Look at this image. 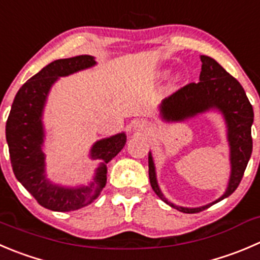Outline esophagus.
<instances>
[{"label":"esophagus","mask_w":260,"mask_h":260,"mask_svg":"<svg viewBox=\"0 0 260 260\" xmlns=\"http://www.w3.org/2000/svg\"><path fill=\"white\" fill-rule=\"evenodd\" d=\"M136 127H137L138 129H143V127H145V124H143V123H138V124L136 125Z\"/></svg>","instance_id":"esophagus-1"}]
</instances>
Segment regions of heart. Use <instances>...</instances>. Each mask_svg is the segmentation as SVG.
Wrapping results in <instances>:
<instances>
[{
  "instance_id": "obj_1",
  "label": "heart",
  "mask_w": 260,
  "mask_h": 260,
  "mask_svg": "<svg viewBox=\"0 0 260 260\" xmlns=\"http://www.w3.org/2000/svg\"><path fill=\"white\" fill-rule=\"evenodd\" d=\"M179 79V76H175V77H174V80H178Z\"/></svg>"
}]
</instances>
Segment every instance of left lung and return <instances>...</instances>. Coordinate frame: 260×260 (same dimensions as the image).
<instances>
[{
  "instance_id": "left-lung-1",
  "label": "left lung",
  "mask_w": 260,
  "mask_h": 260,
  "mask_svg": "<svg viewBox=\"0 0 260 260\" xmlns=\"http://www.w3.org/2000/svg\"><path fill=\"white\" fill-rule=\"evenodd\" d=\"M202 71L200 82H190L173 92L161 104V117L165 120H183L203 113L211 108L221 110L228 123V136L231 150V176L229 186L222 197L207 206L198 208H184L169 202L161 193L156 183L155 166L152 156L148 155V175L153 191L158 197L175 210L184 213H198L229 197L240 184L246 165L253 151L251 124L253 107L244 91L240 82L231 76L213 58L202 55Z\"/></svg>"
}]
</instances>
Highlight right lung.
<instances>
[{
  "mask_svg": "<svg viewBox=\"0 0 260 260\" xmlns=\"http://www.w3.org/2000/svg\"><path fill=\"white\" fill-rule=\"evenodd\" d=\"M95 64L91 55H77L49 63L27 80L15 96L6 122V140L10 160L17 180L44 208L70 212L86 207L100 196L107 184V164L125 145V135L100 140L92 146L91 157L99 160L94 181L89 186L63 188L53 185L44 175L42 112L50 86L58 77L67 76Z\"/></svg>",
  "mask_w": 260,
  "mask_h": 260,
  "instance_id": "1",
  "label": "right lung"
}]
</instances>
